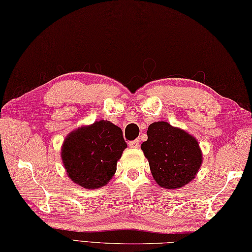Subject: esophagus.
I'll return each mask as SVG.
<instances>
[{"mask_svg":"<svg viewBox=\"0 0 252 252\" xmlns=\"http://www.w3.org/2000/svg\"><path fill=\"white\" fill-rule=\"evenodd\" d=\"M128 146H130L131 148H138L139 147V139L132 140V142L128 143Z\"/></svg>","mask_w":252,"mask_h":252,"instance_id":"esophagus-1","label":"esophagus"}]
</instances>
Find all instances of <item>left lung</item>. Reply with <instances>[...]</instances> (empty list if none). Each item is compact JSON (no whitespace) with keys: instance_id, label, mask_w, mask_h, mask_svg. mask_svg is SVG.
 I'll list each match as a JSON object with an SVG mask.
<instances>
[{"instance_id":"left-lung-1","label":"left lung","mask_w":252,"mask_h":252,"mask_svg":"<svg viewBox=\"0 0 252 252\" xmlns=\"http://www.w3.org/2000/svg\"><path fill=\"white\" fill-rule=\"evenodd\" d=\"M147 135L142 150L158 185L165 189H177L195 178L203 162L195 137L165 121L151 124Z\"/></svg>"}]
</instances>
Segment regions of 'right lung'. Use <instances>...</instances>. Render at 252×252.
<instances>
[{
    "instance_id": "right-lung-1",
    "label": "right lung",
    "mask_w": 252,
    "mask_h": 252,
    "mask_svg": "<svg viewBox=\"0 0 252 252\" xmlns=\"http://www.w3.org/2000/svg\"><path fill=\"white\" fill-rule=\"evenodd\" d=\"M126 148L121 128L99 120L69 133L63 142L61 158L72 181L86 189H97L113 178Z\"/></svg>"
}]
</instances>
